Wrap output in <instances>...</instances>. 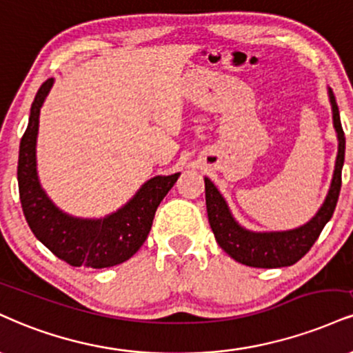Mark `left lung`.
<instances>
[{"instance_id": "left-lung-1", "label": "left lung", "mask_w": 353, "mask_h": 353, "mask_svg": "<svg viewBox=\"0 0 353 353\" xmlns=\"http://www.w3.org/2000/svg\"><path fill=\"white\" fill-rule=\"evenodd\" d=\"M329 97L334 112V126L339 138V154L337 161H335V171L329 194H327L324 203L311 222L288 232L254 233L245 230L233 220L230 210H228L227 203H225L217 188L205 177V203L209 223L215 240L233 260L243 263L246 266H253V268H281V266L294 265L311 250V246L319 239L322 228L332 219L342 185L345 134H343L341 114H339L337 101H335L332 90H329Z\"/></svg>"}]
</instances>
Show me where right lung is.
Wrapping results in <instances>:
<instances>
[{"mask_svg":"<svg viewBox=\"0 0 353 353\" xmlns=\"http://www.w3.org/2000/svg\"><path fill=\"white\" fill-rule=\"evenodd\" d=\"M52 87L46 80L34 97L29 125L19 144L18 185L24 217L36 239L70 266L108 268L130 260L148 239L156 209L176 184L179 172L152 177L117 214L103 220H82L62 214L44 190L36 172L39 110Z\"/></svg>","mask_w":353,"mask_h":353,"instance_id":"add662e5","label":"right lung"}]
</instances>
